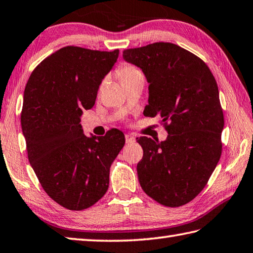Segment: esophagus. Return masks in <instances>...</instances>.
<instances>
[{
	"instance_id": "obj_1",
	"label": "esophagus",
	"mask_w": 253,
	"mask_h": 253,
	"mask_svg": "<svg viewBox=\"0 0 253 253\" xmlns=\"http://www.w3.org/2000/svg\"><path fill=\"white\" fill-rule=\"evenodd\" d=\"M135 141V137L133 136V135H131V134H126V142L127 143H133Z\"/></svg>"
}]
</instances>
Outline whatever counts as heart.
Here are the masks:
<instances>
[{
	"label": "heart",
	"instance_id": "1",
	"mask_svg": "<svg viewBox=\"0 0 253 253\" xmlns=\"http://www.w3.org/2000/svg\"><path fill=\"white\" fill-rule=\"evenodd\" d=\"M117 74L119 76V79L122 83V84H126L128 83L133 82V80L139 78V77H143L142 73L140 71V69L135 67L134 65L132 64H123L119 67Z\"/></svg>",
	"mask_w": 253,
	"mask_h": 253
}]
</instances>
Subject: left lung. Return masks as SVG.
Here are the masks:
<instances>
[{
    "instance_id": "obj_1",
    "label": "left lung",
    "mask_w": 253,
    "mask_h": 253,
    "mask_svg": "<svg viewBox=\"0 0 253 253\" xmlns=\"http://www.w3.org/2000/svg\"><path fill=\"white\" fill-rule=\"evenodd\" d=\"M123 58L150 84L144 116H160L169 133L163 142L136 137L141 187L163 206H183L207 185L221 156L225 121L216 79L203 59L171 42L125 49Z\"/></svg>"
}]
</instances>
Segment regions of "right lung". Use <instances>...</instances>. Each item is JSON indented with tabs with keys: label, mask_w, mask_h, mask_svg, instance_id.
<instances>
[{
	"label": "right lung",
	"mask_w": 253,
	"mask_h": 253,
	"mask_svg": "<svg viewBox=\"0 0 253 253\" xmlns=\"http://www.w3.org/2000/svg\"><path fill=\"white\" fill-rule=\"evenodd\" d=\"M118 57L119 49L66 46L37 65L26 84L21 125L28 161L46 194L69 211L91 207L107 193L110 166L125 146L118 128L87 137L80 125Z\"/></svg>",
	"instance_id": "add662e5"
}]
</instances>
